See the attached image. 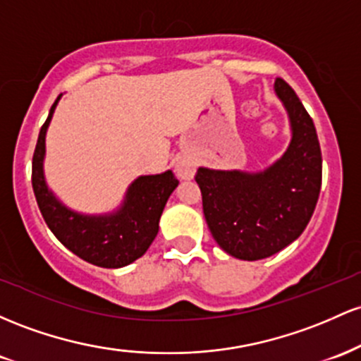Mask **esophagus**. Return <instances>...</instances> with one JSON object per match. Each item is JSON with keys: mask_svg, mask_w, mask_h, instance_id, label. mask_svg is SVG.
Masks as SVG:
<instances>
[{"mask_svg": "<svg viewBox=\"0 0 361 361\" xmlns=\"http://www.w3.org/2000/svg\"><path fill=\"white\" fill-rule=\"evenodd\" d=\"M194 170H196V164L191 159H180L176 165V172L180 179H192Z\"/></svg>", "mask_w": 361, "mask_h": 361, "instance_id": "obj_1", "label": "esophagus"}]
</instances>
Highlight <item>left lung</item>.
<instances>
[{"label": "left lung", "mask_w": 361, "mask_h": 361, "mask_svg": "<svg viewBox=\"0 0 361 361\" xmlns=\"http://www.w3.org/2000/svg\"><path fill=\"white\" fill-rule=\"evenodd\" d=\"M274 92L290 117L291 141L279 160L261 172L200 167L202 212L216 244L230 256L257 261L300 237L322 184V155L314 121L285 80Z\"/></svg>", "instance_id": "1"}]
</instances>
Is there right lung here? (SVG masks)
I'll list each match as a JSON object with an SVG mask.
<instances>
[{
	"mask_svg": "<svg viewBox=\"0 0 361 361\" xmlns=\"http://www.w3.org/2000/svg\"><path fill=\"white\" fill-rule=\"evenodd\" d=\"M61 95L42 124L32 159V188L51 232L64 247L90 264L123 268L143 256L159 233L165 202L179 185L172 170L141 176L129 185L123 204L109 214H82L66 208L47 188L44 177L46 133Z\"/></svg>",
	"mask_w": 361,
	"mask_h": 361,
	"instance_id": "right-lung-1",
	"label": "right lung"
}]
</instances>
